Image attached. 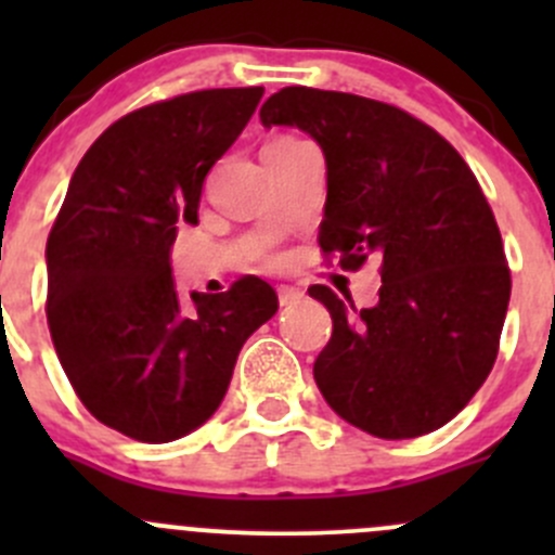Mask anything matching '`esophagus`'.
<instances>
[{
  "mask_svg": "<svg viewBox=\"0 0 555 555\" xmlns=\"http://www.w3.org/2000/svg\"><path fill=\"white\" fill-rule=\"evenodd\" d=\"M276 295H279V306H293V304H298L300 298H304V289L289 287V284H282V287H276Z\"/></svg>",
  "mask_w": 555,
  "mask_h": 555,
  "instance_id": "1",
  "label": "esophagus"
}]
</instances>
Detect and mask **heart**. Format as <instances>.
<instances>
[{
    "label": "heart",
    "instance_id": "1",
    "mask_svg": "<svg viewBox=\"0 0 555 555\" xmlns=\"http://www.w3.org/2000/svg\"><path fill=\"white\" fill-rule=\"evenodd\" d=\"M289 142H295V139H276V142H271L268 147H282V144H289Z\"/></svg>",
    "mask_w": 555,
    "mask_h": 555
}]
</instances>
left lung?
<instances>
[{
    "instance_id": "obj_1",
    "label": "left lung",
    "mask_w": 555,
    "mask_h": 555,
    "mask_svg": "<svg viewBox=\"0 0 555 555\" xmlns=\"http://www.w3.org/2000/svg\"><path fill=\"white\" fill-rule=\"evenodd\" d=\"M260 122L300 128L322 147L324 255L349 271L382 260L373 309L309 287L333 317L313 362L319 391L376 438L435 433L494 367L511 304V268L478 179L427 122L354 93L282 88Z\"/></svg>"
}]
</instances>
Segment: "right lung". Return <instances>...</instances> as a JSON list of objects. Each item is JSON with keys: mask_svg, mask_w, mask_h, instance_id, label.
<instances>
[{"mask_svg": "<svg viewBox=\"0 0 555 555\" xmlns=\"http://www.w3.org/2000/svg\"><path fill=\"white\" fill-rule=\"evenodd\" d=\"M262 88H211L142 106L91 144L48 236V327L82 405L142 443H171L220 408L244 340L279 309L268 282L190 293L171 276L179 222Z\"/></svg>", "mask_w": 555, "mask_h": 555, "instance_id": "right-lung-1", "label": "right lung"}]
</instances>
